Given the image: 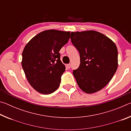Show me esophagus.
Here are the masks:
<instances>
[{"mask_svg":"<svg viewBox=\"0 0 131 131\" xmlns=\"http://www.w3.org/2000/svg\"><path fill=\"white\" fill-rule=\"evenodd\" d=\"M66 66H67V68H70V64L69 63V64H67V65H66Z\"/></svg>","mask_w":131,"mask_h":131,"instance_id":"1","label":"esophagus"}]
</instances>
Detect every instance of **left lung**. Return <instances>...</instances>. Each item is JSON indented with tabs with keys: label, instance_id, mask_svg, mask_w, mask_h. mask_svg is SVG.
<instances>
[{
	"label": "left lung",
	"instance_id": "obj_1",
	"mask_svg": "<svg viewBox=\"0 0 131 131\" xmlns=\"http://www.w3.org/2000/svg\"><path fill=\"white\" fill-rule=\"evenodd\" d=\"M71 41L80 53V64L73 74L87 94L102 89L118 67V51L112 40L95 30L71 33Z\"/></svg>",
	"mask_w": 131,
	"mask_h": 131
}]
</instances>
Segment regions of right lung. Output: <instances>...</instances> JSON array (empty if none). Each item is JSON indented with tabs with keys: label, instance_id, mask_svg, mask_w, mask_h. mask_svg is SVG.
I'll return each instance as SVG.
<instances>
[{
	"label": "right lung",
	"instance_id": "right-lung-1",
	"mask_svg": "<svg viewBox=\"0 0 131 131\" xmlns=\"http://www.w3.org/2000/svg\"><path fill=\"white\" fill-rule=\"evenodd\" d=\"M70 32L46 30L34 36L23 52L21 65L30 85L39 93L50 94L59 87L65 66L59 51L68 42Z\"/></svg>",
	"mask_w": 131,
	"mask_h": 131
}]
</instances>
